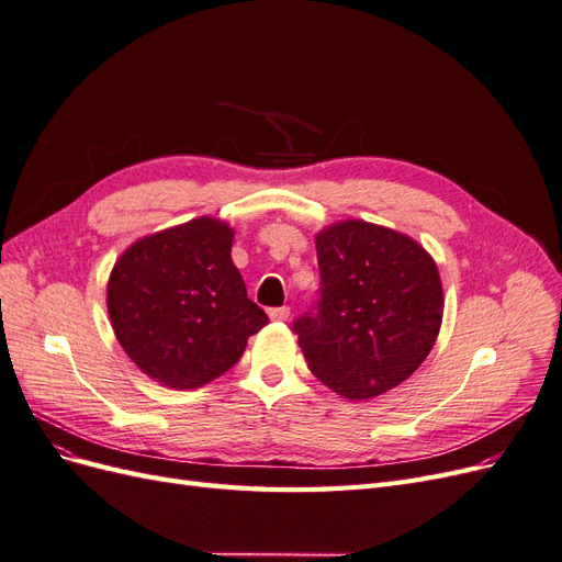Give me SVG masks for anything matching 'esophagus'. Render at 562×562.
<instances>
[{
    "label": "esophagus",
    "mask_w": 562,
    "mask_h": 562,
    "mask_svg": "<svg viewBox=\"0 0 562 562\" xmlns=\"http://www.w3.org/2000/svg\"><path fill=\"white\" fill-rule=\"evenodd\" d=\"M288 316H291V310H288V307H274V310H269V318H271V321H288Z\"/></svg>",
    "instance_id": "obj_1"
}]
</instances>
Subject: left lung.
Wrapping results in <instances>:
<instances>
[{"mask_svg": "<svg viewBox=\"0 0 562 562\" xmlns=\"http://www.w3.org/2000/svg\"><path fill=\"white\" fill-rule=\"evenodd\" d=\"M318 300L293 330L314 375L349 401L398 386L427 359L443 321V285L411 236L363 220L316 234Z\"/></svg>", "mask_w": 562, "mask_h": 562, "instance_id": "1", "label": "left lung"}]
</instances>
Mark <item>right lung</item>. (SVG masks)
<instances>
[{
	"label": "right lung",
	"mask_w": 562,
	"mask_h": 562,
	"mask_svg": "<svg viewBox=\"0 0 562 562\" xmlns=\"http://www.w3.org/2000/svg\"><path fill=\"white\" fill-rule=\"evenodd\" d=\"M234 229L196 217L128 246L108 283L119 345L145 375L196 389L227 372L267 326L232 262Z\"/></svg>",
	"instance_id": "1"
}]
</instances>
